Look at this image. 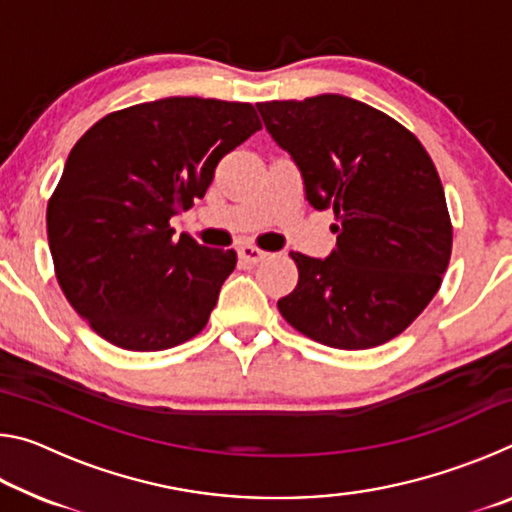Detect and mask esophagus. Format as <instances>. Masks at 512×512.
<instances>
[{"label": "esophagus", "instance_id": "esophagus-1", "mask_svg": "<svg viewBox=\"0 0 512 512\" xmlns=\"http://www.w3.org/2000/svg\"><path fill=\"white\" fill-rule=\"evenodd\" d=\"M264 257H266L264 250H259V248H255V246H241V248H239V259H241V262L250 264V266L259 264Z\"/></svg>", "mask_w": 512, "mask_h": 512}]
</instances>
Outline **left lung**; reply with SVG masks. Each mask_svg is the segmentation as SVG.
I'll list each match as a JSON object with an SVG mask.
<instances>
[{
	"label": "left lung",
	"mask_w": 512,
	"mask_h": 512,
	"mask_svg": "<svg viewBox=\"0 0 512 512\" xmlns=\"http://www.w3.org/2000/svg\"><path fill=\"white\" fill-rule=\"evenodd\" d=\"M257 110L300 169L309 205L336 216L329 257L291 253L298 287L277 300L280 314L329 348L368 350L395 339L436 296L452 255L429 153L395 119L341 94Z\"/></svg>",
	"instance_id": "obj_1"
}]
</instances>
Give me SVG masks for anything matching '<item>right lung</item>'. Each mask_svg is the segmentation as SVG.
<instances>
[{"label": "right lung", "mask_w": 512, "mask_h": 512, "mask_svg": "<svg viewBox=\"0 0 512 512\" xmlns=\"http://www.w3.org/2000/svg\"><path fill=\"white\" fill-rule=\"evenodd\" d=\"M259 128L250 103L169 97L110 112L74 144L47 205L49 250L69 305L101 339L158 352L207 325L237 253L173 241L169 219Z\"/></svg>", "instance_id": "obj_1"}]
</instances>
